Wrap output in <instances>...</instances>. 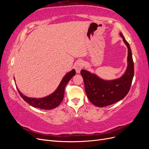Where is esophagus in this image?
I'll return each instance as SVG.
<instances>
[{
	"label": "esophagus",
	"mask_w": 149,
	"mask_h": 149,
	"mask_svg": "<svg viewBox=\"0 0 149 149\" xmlns=\"http://www.w3.org/2000/svg\"><path fill=\"white\" fill-rule=\"evenodd\" d=\"M83 66H84V63L83 61L79 60V61H77L76 63V64L74 65V68H75L76 71L78 73H80V71L82 70Z\"/></svg>",
	"instance_id": "34e87169"
}]
</instances>
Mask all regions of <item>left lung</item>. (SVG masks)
Segmentation results:
<instances>
[{
    "label": "left lung",
    "mask_w": 149,
    "mask_h": 149,
    "mask_svg": "<svg viewBox=\"0 0 149 149\" xmlns=\"http://www.w3.org/2000/svg\"><path fill=\"white\" fill-rule=\"evenodd\" d=\"M120 35L128 48V65L125 74L121 78L112 81H104L87 71H81L89 100L97 107L109 106L123 100L128 94L131 86L134 74L132 52L123 35L120 33Z\"/></svg>",
    "instance_id": "1"
}]
</instances>
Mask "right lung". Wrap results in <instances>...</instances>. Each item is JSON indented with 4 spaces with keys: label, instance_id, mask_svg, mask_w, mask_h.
<instances>
[{
    "label": "right lung",
    "instance_id": "add662e5",
    "mask_svg": "<svg viewBox=\"0 0 149 149\" xmlns=\"http://www.w3.org/2000/svg\"><path fill=\"white\" fill-rule=\"evenodd\" d=\"M75 74L76 71L74 70H71L68 73H67L64 76V78H63L59 86L58 87L56 91L50 95L43 98L37 99L28 97L24 96V94H22L17 88V89L20 96L30 106L42 109H52L58 106H59L60 104L63 100L66 86L71 78L75 75Z\"/></svg>",
    "mask_w": 149,
    "mask_h": 149
}]
</instances>
